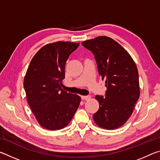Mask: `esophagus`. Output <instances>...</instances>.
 Listing matches in <instances>:
<instances>
[{"label":"esophagus","mask_w":160,"mask_h":160,"mask_svg":"<svg viewBox=\"0 0 160 160\" xmlns=\"http://www.w3.org/2000/svg\"><path fill=\"white\" fill-rule=\"evenodd\" d=\"M81 98H82V99H83V100H89L91 98V97L89 96V95H88V96H83L82 95V96H81Z\"/></svg>","instance_id":"1"}]
</instances>
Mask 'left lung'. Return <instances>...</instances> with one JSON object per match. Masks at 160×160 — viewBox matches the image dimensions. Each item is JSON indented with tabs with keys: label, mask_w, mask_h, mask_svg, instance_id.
<instances>
[{
	"label": "left lung",
	"mask_w": 160,
	"mask_h": 160,
	"mask_svg": "<svg viewBox=\"0 0 160 160\" xmlns=\"http://www.w3.org/2000/svg\"><path fill=\"white\" fill-rule=\"evenodd\" d=\"M82 45L94 54L107 87L105 97L95 96L99 108L93 115L94 122L102 128H119L131 116L140 97L136 65L127 51L110 37H98Z\"/></svg>",
	"instance_id": "8db88e82"
}]
</instances>
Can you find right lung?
Masks as SVG:
<instances>
[{
  "label": "right lung",
  "instance_id": "obj_1",
  "mask_svg": "<svg viewBox=\"0 0 160 160\" xmlns=\"http://www.w3.org/2000/svg\"><path fill=\"white\" fill-rule=\"evenodd\" d=\"M79 43L56 42L45 45L32 58L24 78L27 100L38 123L56 131L68 126L81 98L61 88L65 66Z\"/></svg>",
  "mask_w": 160,
  "mask_h": 160
}]
</instances>
